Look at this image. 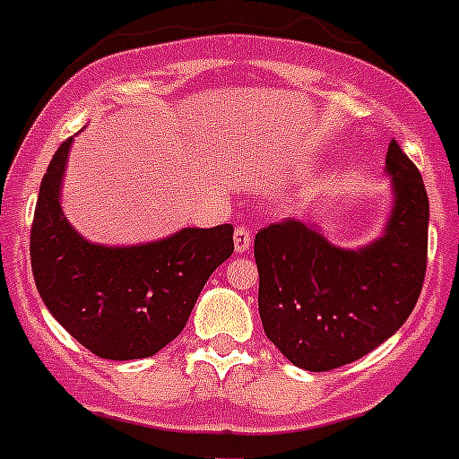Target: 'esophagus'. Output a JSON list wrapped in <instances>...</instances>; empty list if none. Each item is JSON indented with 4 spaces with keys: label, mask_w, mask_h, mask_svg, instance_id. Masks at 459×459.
<instances>
[{
    "label": "esophagus",
    "mask_w": 459,
    "mask_h": 459,
    "mask_svg": "<svg viewBox=\"0 0 459 459\" xmlns=\"http://www.w3.org/2000/svg\"><path fill=\"white\" fill-rule=\"evenodd\" d=\"M251 239H253L251 230L244 229V226H238V229H235V233H233L235 253H239V255H242V253H247L248 247H251Z\"/></svg>",
    "instance_id": "1"
}]
</instances>
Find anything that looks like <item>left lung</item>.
<instances>
[{
	"instance_id": "left-lung-1",
	"label": "left lung",
	"mask_w": 459,
	"mask_h": 459,
	"mask_svg": "<svg viewBox=\"0 0 459 459\" xmlns=\"http://www.w3.org/2000/svg\"><path fill=\"white\" fill-rule=\"evenodd\" d=\"M393 211L384 235L333 247L316 224L284 220L255 235L262 327L293 363L327 372L366 357L415 309L429 253V195L415 163L390 141Z\"/></svg>"
}]
</instances>
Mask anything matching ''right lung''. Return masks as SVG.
<instances>
[{
	"instance_id": "obj_1",
	"label": "right lung",
	"mask_w": 459,
	"mask_h": 459,
	"mask_svg": "<svg viewBox=\"0 0 459 459\" xmlns=\"http://www.w3.org/2000/svg\"><path fill=\"white\" fill-rule=\"evenodd\" d=\"M74 136L53 154L30 229L35 287L53 318L100 359H148L175 341L212 271L233 253V226L181 229L132 247L84 239L62 212Z\"/></svg>"
}]
</instances>
